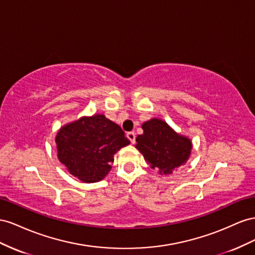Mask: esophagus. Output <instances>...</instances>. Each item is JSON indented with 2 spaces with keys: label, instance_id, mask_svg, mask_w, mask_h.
Returning <instances> with one entry per match:
<instances>
[{
  "label": "esophagus",
  "instance_id": "obj_1",
  "mask_svg": "<svg viewBox=\"0 0 255 255\" xmlns=\"http://www.w3.org/2000/svg\"><path fill=\"white\" fill-rule=\"evenodd\" d=\"M127 137L129 139V141L131 142L132 144L135 142V133L133 131H130V132H127Z\"/></svg>",
  "mask_w": 255,
  "mask_h": 255
}]
</instances>
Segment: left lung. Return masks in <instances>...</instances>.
<instances>
[{
	"mask_svg": "<svg viewBox=\"0 0 255 255\" xmlns=\"http://www.w3.org/2000/svg\"><path fill=\"white\" fill-rule=\"evenodd\" d=\"M143 134L136 136L135 148L144 159L161 175H169L173 170L187 162L190 157L192 142L159 119L143 123Z\"/></svg>",
	"mask_w": 255,
	"mask_h": 255,
	"instance_id": "left-lung-1",
	"label": "left lung"
}]
</instances>
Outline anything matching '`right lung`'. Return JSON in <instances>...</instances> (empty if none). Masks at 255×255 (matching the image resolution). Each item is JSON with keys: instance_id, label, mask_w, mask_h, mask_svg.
Returning <instances> with one entry per match:
<instances>
[{"instance_id": "1", "label": "right lung", "mask_w": 255, "mask_h": 255, "mask_svg": "<svg viewBox=\"0 0 255 255\" xmlns=\"http://www.w3.org/2000/svg\"><path fill=\"white\" fill-rule=\"evenodd\" d=\"M57 158L83 183H97L112 168L114 154L130 141L104 114L84 116L63 126L55 136Z\"/></svg>"}]
</instances>
